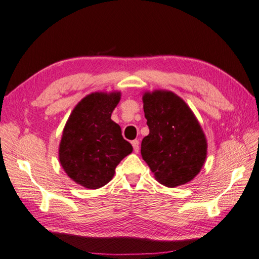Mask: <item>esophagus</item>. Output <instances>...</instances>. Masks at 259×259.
<instances>
[{"label":"esophagus","instance_id":"esophagus-1","mask_svg":"<svg viewBox=\"0 0 259 259\" xmlns=\"http://www.w3.org/2000/svg\"><path fill=\"white\" fill-rule=\"evenodd\" d=\"M132 145H133L134 152L139 153V151H140V142H139V140H134L133 142H132Z\"/></svg>","mask_w":259,"mask_h":259}]
</instances>
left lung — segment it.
Returning <instances> with one entry per match:
<instances>
[{"instance_id": "left-lung-1", "label": "left lung", "mask_w": 259, "mask_h": 259, "mask_svg": "<svg viewBox=\"0 0 259 259\" xmlns=\"http://www.w3.org/2000/svg\"><path fill=\"white\" fill-rule=\"evenodd\" d=\"M149 134L141 154L158 183L167 187L191 182L205 163L207 141L191 108L170 91L143 95Z\"/></svg>"}]
</instances>
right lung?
<instances>
[{"label": "right lung", "instance_id": "obj_1", "mask_svg": "<svg viewBox=\"0 0 259 259\" xmlns=\"http://www.w3.org/2000/svg\"><path fill=\"white\" fill-rule=\"evenodd\" d=\"M120 92H95L74 107L63 130L59 158L67 176L90 189L106 185L133 147L111 119Z\"/></svg>", "mask_w": 259, "mask_h": 259}]
</instances>
